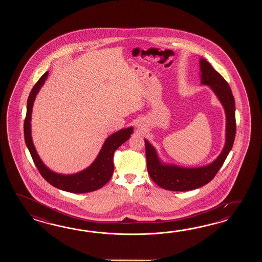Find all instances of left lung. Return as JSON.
<instances>
[{"label":"left lung","mask_w":262,"mask_h":262,"mask_svg":"<svg viewBox=\"0 0 262 262\" xmlns=\"http://www.w3.org/2000/svg\"><path fill=\"white\" fill-rule=\"evenodd\" d=\"M201 84L209 86L221 102L226 114V142L221 154L215 160L206 166L198 167H180L161 161L156 148L144 139L147 169L151 180L162 188L170 191H189L196 189L210 183L233 146L236 134L235 101L228 82L212 68L210 62L201 58Z\"/></svg>","instance_id":"1"}]
</instances>
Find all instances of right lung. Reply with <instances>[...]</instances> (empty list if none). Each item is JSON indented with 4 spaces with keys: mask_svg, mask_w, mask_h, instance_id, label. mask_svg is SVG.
<instances>
[{
    "mask_svg": "<svg viewBox=\"0 0 262 262\" xmlns=\"http://www.w3.org/2000/svg\"><path fill=\"white\" fill-rule=\"evenodd\" d=\"M48 75L49 72L45 73L35 83L30 93L27 101V112L24 121V138L29 151L42 177L56 188L76 194L88 193L99 189L112 178L114 170V151L131 137V134L133 133V127L131 126L121 129L106 138L95 161L83 170L75 174H61L52 171L45 165L35 150L31 129L34 102L39 90L44 85Z\"/></svg>",
    "mask_w": 262,
    "mask_h": 262,
    "instance_id": "obj_1",
    "label": "right lung"
}]
</instances>
